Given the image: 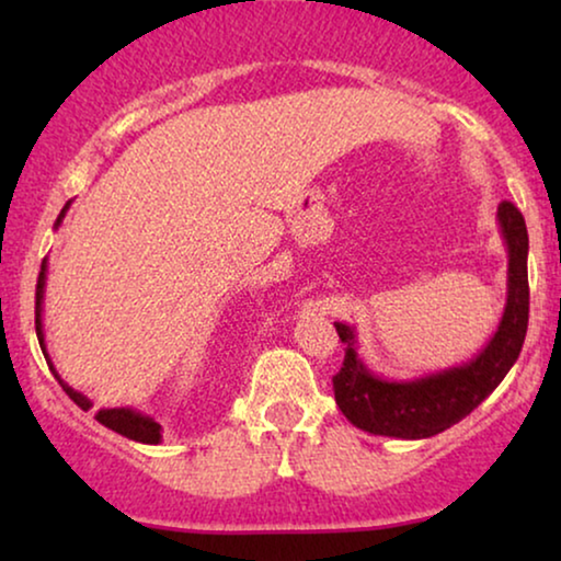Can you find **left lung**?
Masks as SVG:
<instances>
[{
  "instance_id": "obj_1",
  "label": "left lung",
  "mask_w": 561,
  "mask_h": 561,
  "mask_svg": "<svg viewBox=\"0 0 561 561\" xmlns=\"http://www.w3.org/2000/svg\"><path fill=\"white\" fill-rule=\"evenodd\" d=\"M497 225L508 248V298L495 334L470 363L424 378L386 380L359 359L355 329L334 321L344 342L342 370L332 378L334 398L350 424L396 439H428L470 416L501 386L528 329V232L524 214L511 202L497 206Z\"/></svg>"
}]
</instances>
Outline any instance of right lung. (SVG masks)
<instances>
[{"label":"right lung","mask_w":561,"mask_h":561,"mask_svg":"<svg viewBox=\"0 0 561 561\" xmlns=\"http://www.w3.org/2000/svg\"><path fill=\"white\" fill-rule=\"evenodd\" d=\"M68 206H71V202H68L64 209H60L58 219H56V229L60 227V221H64ZM45 271H48V260H43L41 265V275H37V288H35V332H37V342H41V350L45 359H48V367L53 370V375H56V380L60 382V388L66 390L68 398L79 405V409L89 411L91 409V401L83 393H79V390H73L68 382L60 380V375L56 373V367H53L48 352H45V334H43V294H45ZM96 421L106 428H112V432H117L122 436H127V439L133 442H142V444H158L160 442V424L156 419L145 416V413L140 411H133V409H102L96 413Z\"/></svg>","instance_id":"add662e5"}]
</instances>
